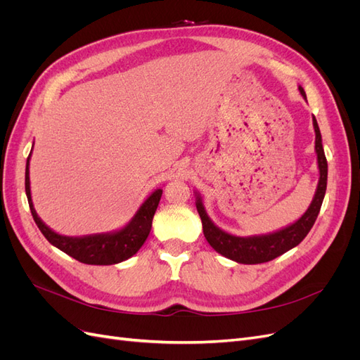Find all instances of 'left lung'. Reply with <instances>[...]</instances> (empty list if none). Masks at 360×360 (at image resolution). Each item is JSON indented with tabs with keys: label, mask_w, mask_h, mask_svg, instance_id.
Wrapping results in <instances>:
<instances>
[{
	"label": "left lung",
	"mask_w": 360,
	"mask_h": 360,
	"mask_svg": "<svg viewBox=\"0 0 360 360\" xmlns=\"http://www.w3.org/2000/svg\"><path fill=\"white\" fill-rule=\"evenodd\" d=\"M299 91L303 99L307 101V94H304V90L300 85H299ZM312 126L315 132V155H317V165H319V174H320L319 184L307 212H304L299 219L294 221L292 224L282 226L279 230L274 233H267V234H255V236L242 237V236L226 233L210 219V216L207 214V210L204 207L202 197L198 192H195V204H197V210L200 213L201 222H202L204 237L217 254H221L225 258H230L236 261V263H240V264L266 263V261L275 259L276 257L285 254L287 250L296 248L311 231V228L320 213L321 204L324 200V193H326V186H328V160H326V156H324L320 127L314 115H312Z\"/></svg>",
	"instance_id": "left-lung-1"
}]
</instances>
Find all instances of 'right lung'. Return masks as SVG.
Listing matches in <instances>:
<instances>
[{"mask_svg": "<svg viewBox=\"0 0 360 360\" xmlns=\"http://www.w3.org/2000/svg\"><path fill=\"white\" fill-rule=\"evenodd\" d=\"M34 147V144H32ZM32 148L27 159L25 167V192L30 204V210L34 222L37 224L41 234L46 237V240L63 250L64 254L70 255L72 258L81 261L84 264H94V266H111L118 264L122 261L134 257L141 246L144 245L151 230V221L156 213L159 205L162 189H156L151 192L146 201L139 205V209L134 214L124 226L110 233H97L89 236H63L56 233L43 222L32 204L31 198V188H30V159H31Z\"/></svg>", "mask_w": 360, "mask_h": 360, "instance_id": "right-lung-1", "label": "right lung"}]
</instances>
